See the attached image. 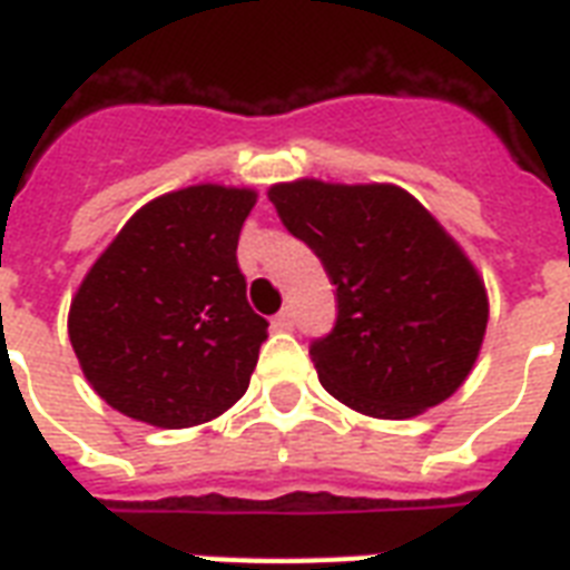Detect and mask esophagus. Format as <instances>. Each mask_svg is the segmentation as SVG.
Listing matches in <instances>:
<instances>
[{
    "label": "esophagus",
    "mask_w": 570,
    "mask_h": 570,
    "mask_svg": "<svg viewBox=\"0 0 570 570\" xmlns=\"http://www.w3.org/2000/svg\"><path fill=\"white\" fill-rule=\"evenodd\" d=\"M272 328H277V331H289L293 328V311H281L275 316V320H272Z\"/></svg>",
    "instance_id": "1"
}]
</instances>
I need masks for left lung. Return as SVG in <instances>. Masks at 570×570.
<instances>
[{"instance_id": "left-lung-1", "label": "left lung", "mask_w": 570, "mask_h": 570, "mask_svg": "<svg viewBox=\"0 0 570 570\" xmlns=\"http://www.w3.org/2000/svg\"><path fill=\"white\" fill-rule=\"evenodd\" d=\"M268 200L337 286V322L311 346L322 387L379 420L450 399L488 325L485 284L459 242L387 183H277Z\"/></svg>"}]
</instances>
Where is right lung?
<instances>
[{"mask_svg":"<svg viewBox=\"0 0 570 570\" xmlns=\"http://www.w3.org/2000/svg\"><path fill=\"white\" fill-rule=\"evenodd\" d=\"M257 195L200 183L145 204L102 250L67 316L85 379L115 411L186 429L248 390L268 322L236 263Z\"/></svg>","mask_w":570,"mask_h":570,"instance_id":"add662e5","label":"right lung"}]
</instances>
